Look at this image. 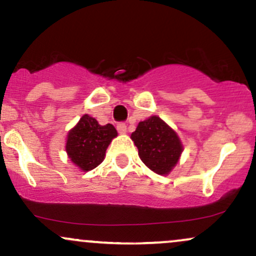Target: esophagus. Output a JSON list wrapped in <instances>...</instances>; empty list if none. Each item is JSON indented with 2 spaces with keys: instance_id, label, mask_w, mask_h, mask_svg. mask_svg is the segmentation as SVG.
<instances>
[{
  "instance_id": "esophagus-1",
  "label": "esophagus",
  "mask_w": 256,
  "mask_h": 256,
  "mask_svg": "<svg viewBox=\"0 0 256 256\" xmlns=\"http://www.w3.org/2000/svg\"><path fill=\"white\" fill-rule=\"evenodd\" d=\"M116 130H118L119 134H126V131H128V128H126V124H124V122H119V124L116 125Z\"/></svg>"
}]
</instances>
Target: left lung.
I'll return each mask as SVG.
<instances>
[{
	"label": "left lung",
	"mask_w": 256,
	"mask_h": 256,
	"mask_svg": "<svg viewBox=\"0 0 256 256\" xmlns=\"http://www.w3.org/2000/svg\"><path fill=\"white\" fill-rule=\"evenodd\" d=\"M140 160L158 174H168L178 164L183 146L176 131L156 116L138 124L131 134Z\"/></svg>",
	"instance_id": "left-lung-1"
}]
</instances>
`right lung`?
I'll return each mask as SVG.
<instances>
[{
    "instance_id": "add662e5",
    "label": "right lung",
    "mask_w": 256,
    "mask_h": 256,
    "mask_svg": "<svg viewBox=\"0 0 256 256\" xmlns=\"http://www.w3.org/2000/svg\"><path fill=\"white\" fill-rule=\"evenodd\" d=\"M116 136L118 132L113 125L102 126L85 114L67 134V155L82 171H91L104 161L108 146Z\"/></svg>"
}]
</instances>
